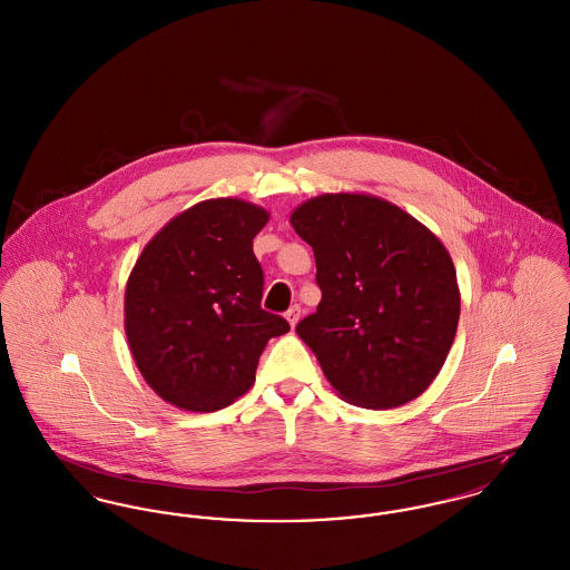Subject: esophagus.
Masks as SVG:
<instances>
[{"instance_id": "esophagus-1", "label": "esophagus", "mask_w": 570, "mask_h": 570, "mask_svg": "<svg viewBox=\"0 0 570 570\" xmlns=\"http://www.w3.org/2000/svg\"><path fill=\"white\" fill-rule=\"evenodd\" d=\"M301 318V305H293L288 312H286V321L291 323V326H295Z\"/></svg>"}]
</instances>
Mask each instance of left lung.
Listing matches in <instances>:
<instances>
[{"instance_id": "8db88e82", "label": "left lung", "mask_w": 570, "mask_h": 570, "mask_svg": "<svg viewBox=\"0 0 570 570\" xmlns=\"http://www.w3.org/2000/svg\"><path fill=\"white\" fill-rule=\"evenodd\" d=\"M291 224L316 258L323 298L297 325L331 386L354 406L419 397L442 370L460 323L458 273L419 219L370 194H321Z\"/></svg>"}]
</instances>
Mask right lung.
Here are the masks:
<instances>
[{
    "label": "right lung",
    "instance_id": "add662e5",
    "mask_svg": "<svg viewBox=\"0 0 570 570\" xmlns=\"http://www.w3.org/2000/svg\"><path fill=\"white\" fill-rule=\"evenodd\" d=\"M269 214L212 198L145 245L126 284V337L145 382L173 406L214 412L254 384L267 342L291 325L261 307L252 242Z\"/></svg>",
    "mask_w": 570,
    "mask_h": 570
}]
</instances>
